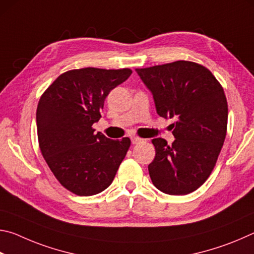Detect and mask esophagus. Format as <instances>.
I'll list each match as a JSON object with an SVG mask.
<instances>
[{
	"label": "esophagus",
	"mask_w": 254,
	"mask_h": 254,
	"mask_svg": "<svg viewBox=\"0 0 254 254\" xmlns=\"http://www.w3.org/2000/svg\"><path fill=\"white\" fill-rule=\"evenodd\" d=\"M131 141L133 144H137V143L142 142L143 139H141V137H139V136H131Z\"/></svg>",
	"instance_id": "34e87169"
}]
</instances>
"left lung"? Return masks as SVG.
I'll list each match as a JSON object with an SVG mask.
<instances>
[{
    "mask_svg": "<svg viewBox=\"0 0 254 254\" xmlns=\"http://www.w3.org/2000/svg\"><path fill=\"white\" fill-rule=\"evenodd\" d=\"M152 93L157 113L175 119V141L162 137L152 143L156 157L148 166L152 183L169 195H187L209 177L224 143L227 102L221 84L207 68L178 60L136 68Z\"/></svg>",
    "mask_w": 254,
    "mask_h": 254,
    "instance_id": "left-lung-1",
    "label": "left lung"
}]
</instances>
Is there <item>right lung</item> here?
Returning a JSON list of instances; mask_svg holds the SVG:
<instances>
[{
	"mask_svg": "<svg viewBox=\"0 0 254 254\" xmlns=\"http://www.w3.org/2000/svg\"><path fill=\"white\" fill-rule=\"evenodd\" d=\"M132 70L81 68L64 72L40 97L37 107L39 147L55 177L68 190L92 196L110 186L131 140L94 133L104 101Z\"/></svg>",
	"mask_w": 254,
	"mask_h": 254,
	"instance_id": "1",
	"label": "right lung"
}]
</instances>
